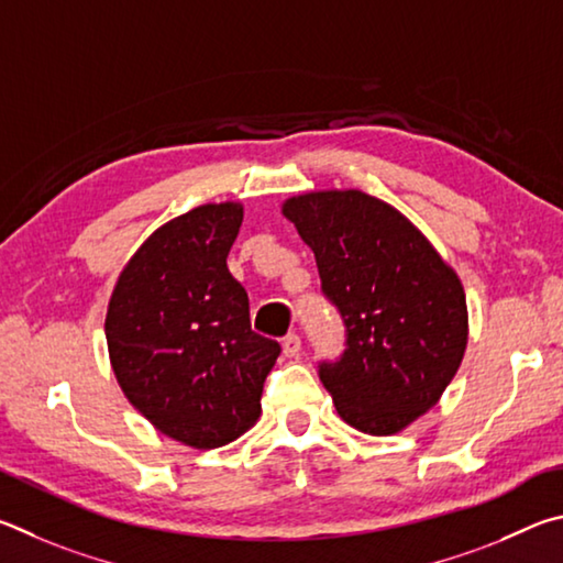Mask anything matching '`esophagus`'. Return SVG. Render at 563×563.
Segmentation results:
<instances>
[{
    "mask_svg": "<svg viewBox=\"0 0 563 563\" xmlns=\"http://www.w3.org/2000/svg\"><path fill=\"white\" fill-rule=\"evenodd\" d=\"M282 349H284V356H287V358L299 356V351H301V339L297 336V333H289V336H284V341H282Z\"/></svg>",
    "mask_w": 563,
    "mask_h": 563,
    "instance_id": "34e87169",
    "label": "esophagus"
}]
</instances>
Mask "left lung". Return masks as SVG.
Segmentation results:
<instances>
[{
  "label": "left lung",
  "mask_w": 563,
  "mask_h": 563,
  "mask_svg": "<svg viewBox=\"0 0 563 563\" xmlns=\"http://www.w3.org/2000/svg\"><path fill=\"white\" fill-rule=\"evenodd\" d=\"M282 214L346 327L343 356L319 366L323 388L351 428L396 435L435 406L465 356L460 276L406 214L361 190L303 192Z\"/></svg>",
  "instance_id": "8db88e82"
}]
</instances>
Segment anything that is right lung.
<instances>
[{
	"label": "right lung",
	"mask_w": 563,
	"mask_h": 563,
	"mask_svg": "<svg viewBox=\"0 0 563 563\" xmlns=\"http://www.w3.org/2000/svg\"><path fill=\"white\" fill-rule=\"evenodd\" d=\"M240 202L200 205L147 236L108 301L115 380L163 435L222 448L262 412L264 380L282 346L252 331L250 299L227 269Z\"/></svg>",
	"instance_id": "right-lung-1"
}]
</instances>
